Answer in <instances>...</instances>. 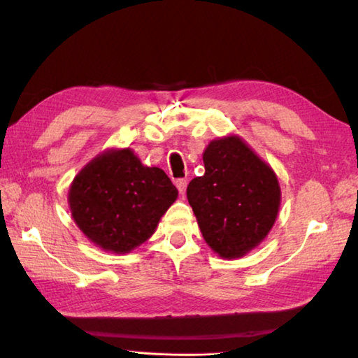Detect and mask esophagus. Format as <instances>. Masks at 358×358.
Here are the masks:
<instances>
[{
	"label": "esophagus",
	"instance_id": "1",
	"mask_svg": "<svg viewBox=\"0 0 358 358\" xmlns=\"http://www.w3.org/2000/svg\"><path fill=\"white\" fill-rule=\"evenodd\" d=\"M186 178H178L177 181H175V186H177V189L180 191V194L181 196H185V192H186Z\"/></svg>",
	"mask_w": 358,
	"mask_h": 358
}]
</instances>
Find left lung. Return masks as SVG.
<instances>
[{"label":"left lung","mask_w":358,"mask_h":358,"mask_svg":"<svg viewBox=\"0 0 358 358\" xmlns=\"http://www.w3.org/2000/svg\"><path fill=\"white\" fill-rule=\"evenodd\" d=\"M203 164L205 173L186 189L203 238L221 257L245 256L275 224L281 201L276 175L235 136L211 142Z\"/></svg>","instance_id":"8db88e82"}]
</instances>
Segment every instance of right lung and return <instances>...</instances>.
<instances>
[{
	"instance_id": "add662e5",
	"label": "right lung",
	"mask_w": 358,
	"mask_h": 358,
	"mask_svg": "<svg viewBox=\"0 0 358 358\" xmlns=\"http://www.w3.org/2000/svg\"><path fill=\"white\" fill-rule=\"evenodd\" d=\"M177 196L164 171L142 166L126 148L90 162L71 186L69 205L77 226L93 243L129 252L153 235Z\"/></svg>"
}]
</instances>
